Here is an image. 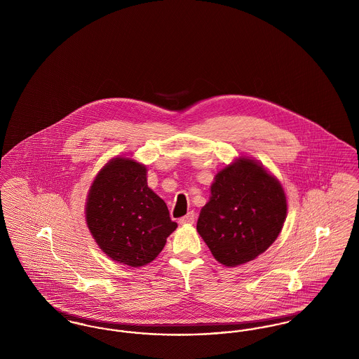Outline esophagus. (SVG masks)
I'll return each instance as SVG.
<instances>
[{
    "label": "esophagus",
    "instance_id": "34e87169",
    "mask_svg": "<svg viewBox=\"0 0 359 359\" xmlns=\"http://www.w3.org/2000/svg\"><path fill=\"white\" fill-rule=\"evenodd\" d=\"M180 224H192L195 222V212L194 211H189L187 215H184L183 218H180Z\"/></svg>",
    "mask_w": 359,
    "mask_h": 359
}]
</instances>
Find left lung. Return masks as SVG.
I'll use <instances>...</instances> for the list:
<instances>
[{
  "label": "left lung",
  "mask_w": 359,
  "mask_h": 359,
  "mask_svg": "<svg viewBox=\"0 0 359 359\" xmlns=\"http://www.w3.org/2000/svg\"><path fill=\"white\" fill-rule=\"evenodd\" d=\"M196 230L211 255L233 268L262 255L287 218V196L278 179L255 158L241 156L214 177Z\"/></svg>",
  "instance_id": "1"
}]
</instances>
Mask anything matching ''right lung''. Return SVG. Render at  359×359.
Listing matches in <instances>:
<instances>
[{"mask_svg": "<svg viewBox=\"0 0 359 359\" xmlns=\"http://www.w3.org/2000/svg\"><path fill=\"white\" fill-rule=\"evenodd\" d=\"M87 227L103 253L128 266L152 262L176 230L165 202L147 183V167L130 157L109 160L86 199Z\"/></svg>", "mask_w": 359, "mask_h": 359, "instance_id": "right-lung-1", "label": "right lung"}]
</instances>
